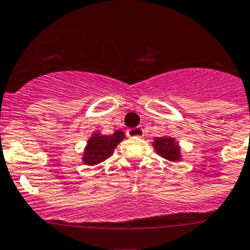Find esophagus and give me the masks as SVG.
Returning a JSON list of instances; mask_svg holds the SVG:
<instances>
[{
	"label": "esophagus",
	"mask_w": 250,
	"mask_h": 250,
	"mask_svg": "<svg viewBox=\"0 0 250 250\" xmlns=\"http://www.w3.org/2000/svg\"><path fill=\"white\" fill-rule=\"evenodd\" d=\"M127 136L128 137H142L143 129L141 127L129 128V129H127Z\"/></svg>",
	"instance_id": "1"
}]
</instances>
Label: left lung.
<instances>
[{
	"instance_id": "8db88e82",
	"label": "left lung",
	"mask_w": 250,
	"mask_h": 250,
	"mask_svg": "<svg viewBox=\"0 0 250 250\" xmlns=\"http://www.w3.org/2000/svg\"><path fill=\"white\" fill-rule=\"evenodd\" d=\"M156 152L161 157L166 158L168 161H179L180 160V147L177 143H175V140L171 137H160L155 138L153 142Z\"/></svg>"
}]
</instances>
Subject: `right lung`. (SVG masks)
<instances>
[{
  "label": "right lung",
  "mask_w": 250,
  "mask_h": 250,
  "mask_svg": "<svg viewBox=\"0 0 250 250\" xmlns=\"http://www.w3.org/2000/svg\"><path fill=\"white\" fill-rule=\"evenodd\" d=\"M125 138V133L122 131H117L109 136H102L97 133L88 141V145L84 151V164L85 165H97L103 162L113 155V149L116 148L121 141Z\"/></svg>",
  "instance_id": "add662e5"
}]
</instances>
